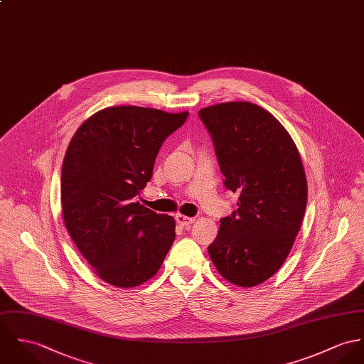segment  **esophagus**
Returning a JSON list of instances; mask_svg holds the SVG:
<instances>
[{
	"label": "esophagus",
	"instance_id": "1",
	"mask_svg": "<svg viewBox=\"0 0 364 364\" xmlns=\"http://www.w3.org/2000/svg\"><path fill=\"white\" fill-rule=\"evenodd\" d=\"M175 220H176V223H178L181 227H183V228H188L189 225H192V224L195 223V218L186 217V215H182V214H176Z\"/></svg>",
	"mask_w": 364,
	"mask_h": 364
}]
</instances>
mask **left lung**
<instances>
[{
    "label": "left lung",
    "mask_w": 364,
    "mask_h": 364,
    "mask_svg": "<svg viewBox=\"0 0 364 364\" xmlns=\"http://www.w3.org/2000/svg\"><path fill=\"white\" fill-rule=\"evenodd\" d=\"M214 143L224 186L237 208L220 220L208 246L218 272L237 287H256L287 260L300 230L307 182L298 149L264 108L245 101L198 111Z\"/></svg>",
    "instance_id": "left-lung-1"
}]
</instances>
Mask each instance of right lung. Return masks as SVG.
<instances>
[{
	"label": "right lung",
	"instance_id": "obj_1",
	"mask_svg": "<svg viewBox=\"0 0 364 364\" xmlns=\"http://www.w3.org/2000/svg\"><path fill=\"white\" fill-rule=\"evenodd\" d=\"M189 112L121 105L104 108L73 134L61 171L66 230L100 278L137 287L157 274L175 240L169 215L133 203L156 157Z\"/></svg>",
	"mask_w": 364,
	"mask_h": 364
}]
</instances>
